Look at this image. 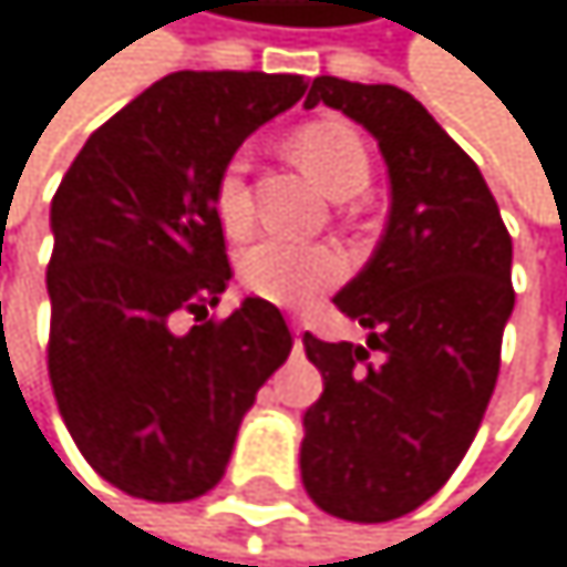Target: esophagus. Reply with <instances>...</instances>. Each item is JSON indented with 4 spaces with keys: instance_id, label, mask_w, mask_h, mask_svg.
I'll use <instances>...</instances> for the list:
<instances>
[{
    "instance_id": "1",
    "label": "esophagus",
    "mask_w": 567,
    "mask_h": 567,
    "mask_svg": "<svg viewBox=\"0 0 567 567\" xmlns=\"http://www.w3.org/2000/svg\"><path fill=\"white\" fill-rule=\"evenodd\" d=\"M292 337H296V350H299L302 347V326L296 319H292Z\"/></svg>"
}]
</instances>
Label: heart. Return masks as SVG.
<instances>
[{
	"label": "heart",
	"mask_w": 567,
	"mask_h": 567,
	"mask_svg": "<svg viewBox=\"0 0 567 567\" xmlns=\"http://www.w3.org/2000/svg\"><path fill=\"white\" fill-rule=\"evenodd\" d=\"M292 156L306 176L337 200H350L370 183V156L353 125L340 118H316L302 125L292 142ZM214 210L227 234H245L251 227V193L245 179V163L234 159L224 166ZM347 261L330 245H292L278 237H261L241 251V281L261 299L278 306H306L322 289L340 281Z\"/></svg>",
	"instance_id": "heart-1"
}]
</instances>
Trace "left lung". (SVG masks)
Masks as SVG:
<instances>
[{"mask_svg":"<svg viewBox=\"0 0 567 567\" xmlns=\"http://www.w3.org/2000/svg\"><path fill=\"white\" fill-rule=\"evenodd\" d=\"M374 135L391 210L363 271L337 292L367 343L302 337L322 394L306 411L302 486L357 524L404 517L463 463L499 374L514 245L480 166L394 84L316 78L306 107Z\"/></svg>","mask_w":567,"mask_h":567,"instance_id":"1","label":"left lung"}]
</instances>
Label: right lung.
<instances>
[{
	"mask_svg": "<svg viewBox=\"0 0 567 567\" xmlns=\"http://www.w3.org/2000/svg\"><path fill=\"white\" fill-rule=\"evenodd\" d=\"M306 87L299 74L176 71L84 142L50 204L53 398L94 473L128 496L179 504L214 489L292 350L258 296L220 322L207 312L230 281L217 179Z\"/></svg>",
	"mask_w": 567,
	"mask_h": 567,
	"instance_id": "add662e5",
	"label": "right lung"
}]
</instances>
